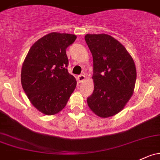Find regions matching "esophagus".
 Returning a JSON list of instances; mask_svg holds the SVG:
<instances>
[{
  "instance_id": "obj_1",
  "label": "esophagus",
  "mask_w": 160,
  "mask_h": 160,
  "mask_svg": "<svg viewBox=\"0 0 160 160\" xmlns=\"http://www.w3.org/2000/svg\"><path fill=\"white\" fill-rule=\"evenodd\" d=\"M85 79V76L84 75H80L78 76V81L79 82H82Z\"/></svg>"
}]
</instances>
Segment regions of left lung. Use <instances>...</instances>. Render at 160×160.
I'll return each instance as SVG.
<instances>
[{"label":"left lung","instance_id":"obj_1","mask_svg":"<svg viewBox=\"0 0 160 160\" xmlns=\"http://www.w3.org/2000/svg\"><path fill=\"white\" fill-rule=\"evenodd\" d=\"M85 39L94 67V91L88 98V105L101 118L114 116L133 93L137 79L134 62L124 46L108 34H87Z\"/></svg>","mask_w":160,"mask_h":160}]
</instances>
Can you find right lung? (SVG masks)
I'll return each mask as SVG.
<instances>
[{
  "instance_id": "1",
  "label": "right lung",
  "mask_w": 160,
  "mask_h": 160,
  "mask_svg": "<svg viewBox=\"0 0 160 160\" xmlns=\"http://www.w3.org/2000/svg\"><path fill=\"white\" fill-rule=\"evenodd\" d=\"M73 34L51 32L31 46L22 66L21 84L32 105L46 115L61 111L76 87L68 73L66 51Z\"/></svg>"
}]
</instances>
